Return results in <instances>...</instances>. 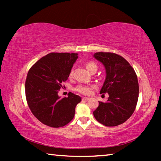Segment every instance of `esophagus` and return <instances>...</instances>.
<instances>
[{
    "instance_id": "1",
    "label": "esophagus",
    "mask_w": 161,
    "mask_h": 161,
    "mask_svg": "<svg viewBox=\"0 0 161 161\" xmlns=\"http://www.w3.org/2000/svg\"><path fill=\"white\" fill-rule=\"evenodd\" d=\"M89 99V98H88V97H84L82 99V100H84V101H88Z\"/></svg>"
}]
</instances>
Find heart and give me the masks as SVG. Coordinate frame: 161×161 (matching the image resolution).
<instances>
[{
	"instance_id": "b5f03b06",
	"label": "heart",
	"mask_w": 161,
	"mask_h": 161,
	"mask_svg": "<svg viewBox=\"0 0 161 161\" xmlns=\"http://www.w3.org/2000/svg\"><path fill=\"white\" fill-rule=\"evenodd\" d=\"M86 67L87 70L89 72L94 69H97V66L96 64H94V62H89L86 65ZM72 72H70V75H72ZM95 88V86L94 85H85V84H80L75 88V90L78 92L79 93L82 94L84 95H89L92 94L93 89Z\"/></svg>"
}]
</instances>
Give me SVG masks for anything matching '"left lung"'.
I'll list each match as a JSON object with an SVG mask.
<instances>
[{
	"mask_svg": "<svg viewBox=\"0 0 161 161\" xmlns=\"http://www.w3.org/2000/svg\"><path fill=\"white\" fill-rule=\"evenodd\" d=\"M93 57L106 71L100 94H108L107 102H99L94 116L104 126H118L130 118L137 104L139 92L137 76L129 62L115 53H97Z\"/></svg>",
	"mask_w": 161,
	"mask_h": 161,
	"instance_id": "1",
	"label": "left lung"
}]
</instances>
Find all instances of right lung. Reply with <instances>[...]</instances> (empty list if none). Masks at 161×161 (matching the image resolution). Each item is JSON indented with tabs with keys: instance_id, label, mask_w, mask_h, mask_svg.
Segmentation results:
<instances>
[{
	"instance_id": "right-lung-1",
	"label": "right lung",
	"mask_w": 161,
	"mask_h": 161,
	"mask_svg": "<svg viewBox=\"0 0 161 161\" xmlns=\"http://www.w3.org/2000/svg\"><path fill=\"white\" fill-rule=\"evenodd\" d=\"M77 58V53H50L29 70L25 81L27 102L33 115L47 126H64L74 118L81 97L69 92L68 97L61 98L58 92Z\"/></svg>"
}]
</instances>
